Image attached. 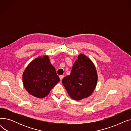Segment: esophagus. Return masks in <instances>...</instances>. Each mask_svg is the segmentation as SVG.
I'll use <instances>...</instances> for the list:
<instances>
[{
    "label": "esophagus",
    "instance_id": "34e87169",
    "mask_svg": "<svg viewBox=\"0 0 131 131\" xmlns=\"http://www.w3.org/2000/svg\"><path fill=\"white\" fill-rule=\"evenodd\" d=\"M64 76L63 75H60V76H59V78H60V80H63V79L64 78Z\"/></svg>",
    "mask_w": 131,
    "mask_h": 131
}]
</instances>
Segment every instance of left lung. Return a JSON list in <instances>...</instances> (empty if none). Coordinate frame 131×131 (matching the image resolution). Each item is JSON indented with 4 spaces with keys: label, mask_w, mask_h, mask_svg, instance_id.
Returning a JSON list of instances; mask_svg holds the SVG:
<instances>
[{
    "label": "left lung",
    "mask_w": 131,
    "mask_h": 131,
    "mask_svg": "<svg viewBox=\"0 0 131 131\" xmlns=\"http://www.w3.org/2000/svg\"><path fill=\"white\" fill-rule=\"evenodd\" d=\"M97 73L92 61L83 54L78 56L71 74L62 80V83L70 97L80 100L90 96L95 88Z\"/></svg>",
    "instance_id": "8db88e82"
}]
</instances>
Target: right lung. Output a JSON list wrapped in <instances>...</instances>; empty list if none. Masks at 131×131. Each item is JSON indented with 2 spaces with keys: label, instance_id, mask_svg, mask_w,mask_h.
<instances>
[{
  "label": "right lung",
  "instance_id": "add662e5",
  "mask_svg": "<svg viewBox=\"0 0 131 131\" xmlns=\"http://www.w3.org/2000/svg\"><path fill=\"white\" fill-rule=\"evenodd\" d=\"M60 79L48 56L38 57L27 66L23 74V84L27 91L39 98H43Z\"/></svg>",
  "mask_w": 131,
  "mask_h": 131
}]
</instances>
